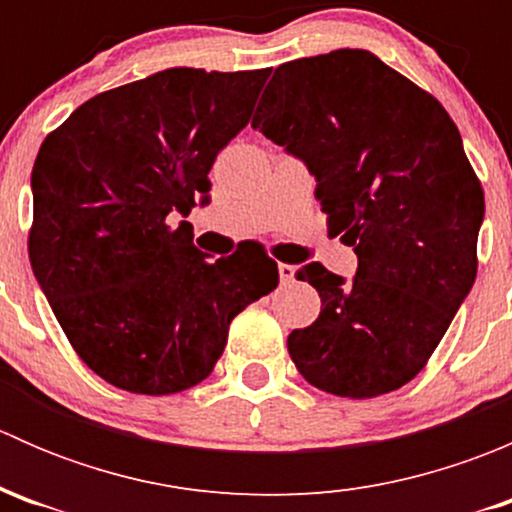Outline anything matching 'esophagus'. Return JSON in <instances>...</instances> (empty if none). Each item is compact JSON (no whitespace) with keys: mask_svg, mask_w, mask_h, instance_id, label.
Here are the masks:
<instances>
[{"mask_svg":"<svg viewBox=\"0 0 512 512\" xmlns=\"http://www.w3.org/2000/svg\"><path fill=\"white\" fill-rule=\"evenodd\" d=\"M277 272H280V280L285 282V285L294 280V267L287 265V262H280V265H277Z\"/></svg>","mask_w":512,"mask_h":512,"instance_id":"esophagus-1","label":"esophagus"}]
</instances>
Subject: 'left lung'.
<instances>
[{"mask_svg":"<svg viewBox=\"0 0 512 512\" xmlns=\"http://www.w3.org/2000/svg\"><path fill=\"white\" fill-rule=\"evenodd\" d=\"M252 128L302 158L327 225L352 245V282L312 262L317 322L287 349L317 389L374 399L431 359L478 272L485 198L461 133L428 91L364 49L275 69Z\"/></svg>","mask_w":512,"mask_h":512,"instance_id":"obj_1","label":"left lung"}]
</instances>
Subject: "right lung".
I'll use <instances>...</instances> for the list:
<instances>
[{
	"instance_id": "right-lung-1",
	"label": "right lung",
	"mask_w": 512,
	"mask_h": 512,
	"mask_svg": "<svg viewBox=\"0 0 512 512\" xmlns=\"http://www.w3.org/2000/svg\"><path fill=\"white\" fill-rule=\"evenodd\" d=\"M270 69H165L81 103L32 170V270L86 366L131 394L208 379L230 322L280 282L262 245L210 260L193 227L210 168L247 126Z\"/></svg>"
}]
</instances>
